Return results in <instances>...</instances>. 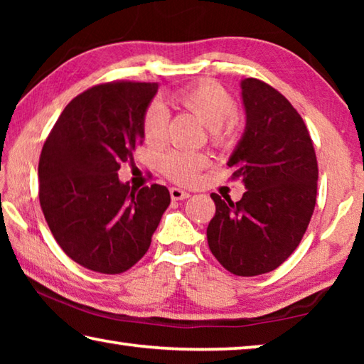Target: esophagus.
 <instances>
[{"label":"esophagus","instance_id":"obj_1","mask_svg":"<svg viewBox=\"0 0 364 364\" xmlns=\"http://www.w3.org/2000/svg\"><path fill=\"white\" fill-rule=\"evenodd\" d=\"M170 196H171V199H173V200H183V199H188L189 193H186V191H183L180 188H171Z\"/></svg>","mask_w":364,"mask_h":364}]
</instances>
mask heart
<instances>
[{
    "mask_svg": "<svg viewBox=\"0 0 364 364\" xmlns=\"http://www.w3.org/2000/svg\"><path fill=\"white\" fill-rule=\"evenodd\" d=\"M176 102L193 114L208 128L210 136L218 144H230L237 136L239 123L236 102L228 91L213 82H200L181 90ZM168 110L162 102H152L146 109L143 120L144 139L152 146L162 144L167 133ZM164 173L178 183H194L202 168L207 167V157L197 152H168L162 157Z\"/></svg>",
    "mask_w": 364,
    "mask_h": 364,
    "instance_id": "obj_1",
    "label": "heart"
}]
</instances>
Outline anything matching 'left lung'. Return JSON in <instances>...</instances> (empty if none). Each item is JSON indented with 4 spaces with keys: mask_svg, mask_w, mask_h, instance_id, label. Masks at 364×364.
<instances>
[{
    "mask_svg": "<svg viewBox=\"0 0 364 364\" xmlns=\"http://www.w3.org/2000/svg\"><path fill=\"white\" fill-rule=\"evenodd\" d=\"M245 128L228 159L242 178L241 200L212 194L207 228L215 258L237 276L269 273L297 249L316 204L318 164L304 120L279 91L241 80Z\"/></svg>",
    "mask_w": 364,
    "mask_h": 364,
    "instance_id": "1",
    "label": "left lung"
}]
</instances>
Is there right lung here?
Wrapping results in <instances>:
<instances>
[{
	"instance_id": "add662e5",
	"label": "right lung",
	"mask_w": 364,
	"mask_h": 364,
	"mask_svg": "<svg viewBox=\"0 0 364 364\" xmlns=\"http://www.w3.org/2000/svg\"><path fill=\"white\" fill-rule=\"evenodd\" d=\"M157 90L159 83L93 86L67 104L43 146V215L60 249L96 273H123L139 262L170 205L165 186L133 189L117 173L143 144Z\"/></svg>"
}]
</instances>
